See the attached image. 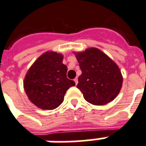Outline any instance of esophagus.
<instances>
[{"instance_id":"1","label":"esophagus","mask_w":146,"mask_h":146,"mask_svg":"<svg viewBox=\"0 0 146 146\" xmlns=\"http://www.w3.org/2000/svg\"><path fill=\"white\" fill-rule=\"evenodd\" d=\"M74 82H75V84H78V79H77V77H76V78L74 79Z\"/></svg>"}]
</instances>
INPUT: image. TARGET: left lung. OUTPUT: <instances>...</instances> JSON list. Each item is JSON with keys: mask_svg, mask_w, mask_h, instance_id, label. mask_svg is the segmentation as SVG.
Instances as JSON below:
<instances>
[{"mask_svg": "<svg viewBox=\"0 0 146 146\" xmlns=\"http://www.w3.org/2000/svg\"><path fill=\"white\" fill-rule=\"evenodd\" d=\"M76 57L82 74L76 87L87 102L104 105L117 97L122 86V75L116 63L98 48H87Z\"/></svg>", "mask_w": 146, "mask_h": 146, "instance_id": "1", "label": "left lung"}]
</instances>
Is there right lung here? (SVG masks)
<instances>
[{"label":"right lung","instance_id":"right-lung-1","mask_svg":"<svg viewBox=\"0 0 146 146\" xmlns=\"http://www.w3.org/2000/svg\"><path fill=\"white\" fill-rule=\"evenodd\" d=\"M62 55L55 52L42 54L34 62L24 80L29 100L39 108L52 110L63 101L64 95L75 82L66 76L67 67Z\"/></svg>","mask_w":146,"mask_h":146}]
</instances>
